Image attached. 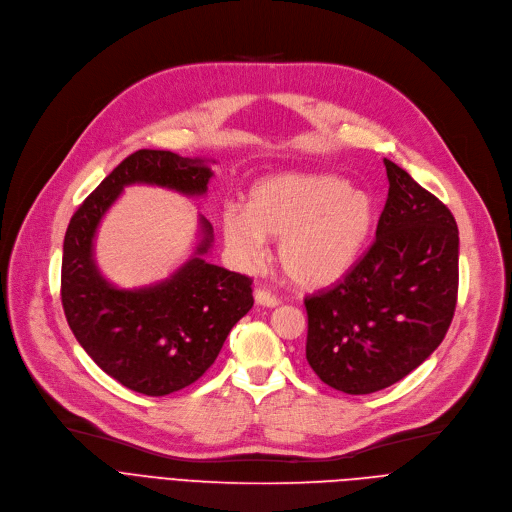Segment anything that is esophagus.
<instances>
[{
    "label": "esophagus",
    "mask_w": 512,
    "mask_h": 512,
    "mask_svg": "<svg viewBox=\"0 0 512 512\" xmlns=\"http://www.w3.org/2000/svg\"><path fill=\"white\" fill-rule=\"evenodd\" d=\"M254 299H256V304L258 306H266V308H275V306H279V299L270 293V291H266V289H256L254 291Z\"/></svg>",
    "instance_id": "esophagus-1"
}]
</instances>
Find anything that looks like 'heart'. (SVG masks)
<instances>
[{"label": "heart", "mask_w": 512, "mask_h": 512, "mask_svg": "<svg viewBox=\"0 0 512 512\" xmlns=\"http://www.w3.org/2000/svg\"><path fill=\"white\" fill-rule=\"evenodd\" d=\"M374 227L368 194L320 173H279L250 192L248 210L229 206L221 217L227 248L254 264L264 239H279L277 264L299 289H322L343 279Z\"/></svg>", "instance_id": "1"}]
</instances>
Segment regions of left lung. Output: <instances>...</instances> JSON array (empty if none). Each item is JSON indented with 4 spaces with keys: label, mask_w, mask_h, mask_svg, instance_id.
Here are the masks:
<instances>
[{
    "label": "left lung",
    "mask_w": 512,
    "mask_h": 512,
    "mask_svg": "<svg viewBox=\"0 0 512 512\" xmlns=\"http://www.w3.org/2000/svg\"><path fill=\"white\" fill-rule=\"evenodd\" d=\"M388 198L376 239L333 289L306 297V359L347 395L399 382L442 343L459 291L453 213L384 159Z\"/></svg>",
    "instance_id": "obj_1"
}]
</instances>
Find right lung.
Returning <instances> with one entry per match:
<instances>
[{
  "mask_svg": "<svg viewBox=\"0 0 512 512\" xmlns=\"http://www.w3.org/2000/svg\"><path fill=\"white\" fill-rule=\"evenodd\" d=\"M210 177L204 159L136 150L78 206L66 231L62 304L72 333L105 374L148 397L182 390L215 364L229 330L254 306L252 279L204 260L213 225L200 217L202 239L186 264L161 283L119 289L97 268V227L126 186L202 196Z\"/></svg>",
  "mask_w": 512,
  "mask_h": 512,
  "instance_id": "add662e5",
  "label": "right lung"
}]
</instances>
